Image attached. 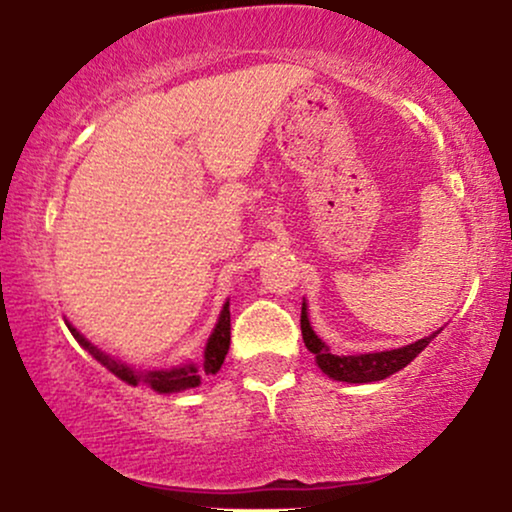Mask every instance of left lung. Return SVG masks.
<instances>
[{"label": "left lung", "instance_id": "1", "mask_svg": "<svg viewBox=\"0 0 512 512\" xmlns=\"http://www.w3.org/2000/svg\"><path fill=\"white\" fill-rule=\"evenodd\" d=\"M301 332L303 342L308 346L310 354H315V363L325 375H330L332 380H342V383H375V380L390 378L392 373L402 370L407 363L414 361L428 344L433 342V337L440 332L428 334V337L419 339V342L399 346V349L390 351H375V354H356V356H337L332 354L330 346L322 342L320 337L313 332L308 320V305L303 301L301 308Z\"/></svg>", "mask_w": 512, "mask_h": 512}]
</instances>
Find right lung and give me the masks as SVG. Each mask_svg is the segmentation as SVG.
I'll use <instances>...</instances> for the list:
<instances>
[{"instance_id": "obj_1", "label": "right lung", "mask_w": 512, "mask_h": 512, "mask_svg": "<svg viewBox=\"0 0 512 512\" xmlns=\"http://www.w3.org/2000/svg\"><path fill=\"white\" fill-rule=\"evenodd\" d=\"M69 332L74 334V339L79 342L84 349L96 358L101 366H105L110 373L117 375L120 380H125L127 385H139L146 383L151 390H156L158 395H170V392H180V390H190V387H197L202 383V373L214 375L219 373L223 358L228 354V346H231V310H228V303L223 305L219 322H216L214 332H211L207 349H204V361L202 366H195V363H185V366H175V368H161V370H137L127 363L117 361V358L108 356L105 351L93 346L88 339L81 334L76 327L67 325Z\"/></svg>"}]
</instances>
